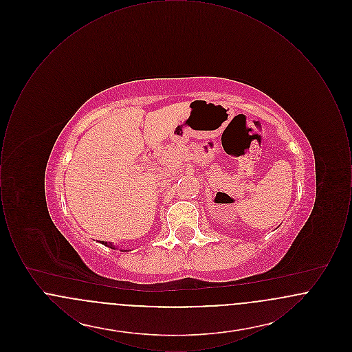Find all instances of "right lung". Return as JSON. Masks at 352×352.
<instances>
[{
    "label": "right lung",
    "mask_w": 352,
    "mask_h": 352,
    "mask_svg": "<svg viewBox=\"0 0 352 352\" xmlns=\"http://www.w3.org/2000/svg\"><path fill=\"white\" fill-rule=\"evenodd\" d=\"M101 243H102V244H104V245H107V247H109V248H115V247H113V245H112V244H111V243H107V241H105V243H104V241H101Z\"/></svg>",
    "instance_id": "right-lung-1"
}]
</instances>
